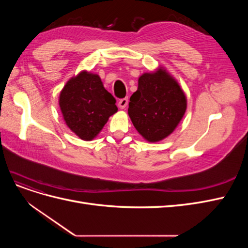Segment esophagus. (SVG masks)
<instances>
[{
    "mask_svg": "<svg viewBox=\"0 0 248 248\" xmlns=\"http://www.w3.org/2000/svg\"><path fill=\"white\" fill-rule=\"evenodd\" d=\"M127 106H128V99H127V98H123V99H120L119 100L118 107L121 108V109H124Z\"/></svg>",
    "mask_w": 248,
    "mask_h": 248,
    "instance_id": "obj_1",
    "label": "esophagus"
}]
</instances>
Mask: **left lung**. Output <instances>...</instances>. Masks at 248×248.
Listing matches in <instances>:
<instances>
[{"label":"left lung","instance_id":"left-lung-1","mask_svg":"<svg viewBox=\"0 0 248 248\" xmlns=\"http://www.w3.org/2000/svg\"><path fill=\"white\" fill-rule=\"evenodd\" d=\"M186 108L187 98L179 82L164 67H158L139 78L128 115L142 139L157 142L174 132Z\"/></svg>","mask_w":248,"mask_h":248}]
</instances>
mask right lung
I'll list each match as a JSON object with an SVG mask.
<instances>
[{
	"mask_svg": "<svg viewBox=\"0 0 248 248\" xmlns=\"http://www.w3.org/2000/svg\"><path fill=\"white\" fill-rule=\"evenodd\" d=\"M59 106L68 128L82 140L95 139L108 118L118 111L116 99L98 74L82 70L66 82Z\"/></svg>",
	"mask_w": 248,
	"mask_h": 248,
	"instance_id": "add662e5",
	"label": "right lung"
}]
</instances>
